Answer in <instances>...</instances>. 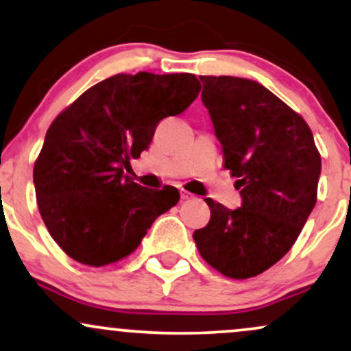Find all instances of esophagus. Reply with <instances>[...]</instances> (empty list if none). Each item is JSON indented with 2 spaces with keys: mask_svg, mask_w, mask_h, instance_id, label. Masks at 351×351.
<instances>
[{
  "mask_svg": "<svg viewBox=\"0 0 351 351\" xmlns=\"http://www.w3.org/2000/svg\"><path fill=\"white\" fill-rule=\"evenodd\" d=\"M191 198H193L191 193H188V191H184V189H181V199H191Z\"/></svg>",
  "mask_w": 351,
  "mask_h": 351,
  "instance_id": "obj_1",
  "label": "esophagus"
}]
</instances>
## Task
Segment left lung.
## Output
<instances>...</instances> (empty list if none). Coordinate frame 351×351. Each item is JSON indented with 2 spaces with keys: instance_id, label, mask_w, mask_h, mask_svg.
<instances>
[{
  "instance_id": "8db88e82",
  "label": "left lung",
  "mask_w": 351,
  "mask_h": 351,
  "mask_svg": "<svg viewBox=\"0 0 351 351\" xmlns=\"http://www.w3.org/2000/svg\"><path fill=\"white\" fill-rule=\"evenodd\" d=\"M204 107L236 176L243 204L206 199L211 219L196 229L198 251L231 279L259 276L285 256L317 203L322 160L299 114L256 80L201 75Z\"/></svg>"
}]
</instances>
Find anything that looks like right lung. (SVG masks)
I'll return each instance as SVG.
<instances>
[{
  "label": "right lung",
  "mask_w": 351,
  "mask_h": 351,
  "mask_svg": "<svg viewBox=\"0 0 351 351\" xmlns=\"http://www.w3.org/2000/svg\"><path fill=\"white\" fill-rule=\"evenodd\" d=\"M193 74H117L56 117L34 163L41 217L80 264L102 267L132 254L178 189L140 186L123 170L150 147L156 125L198 97Z\"/></svg>",
  "instance_id": "obj_1"
}]
</instances>
